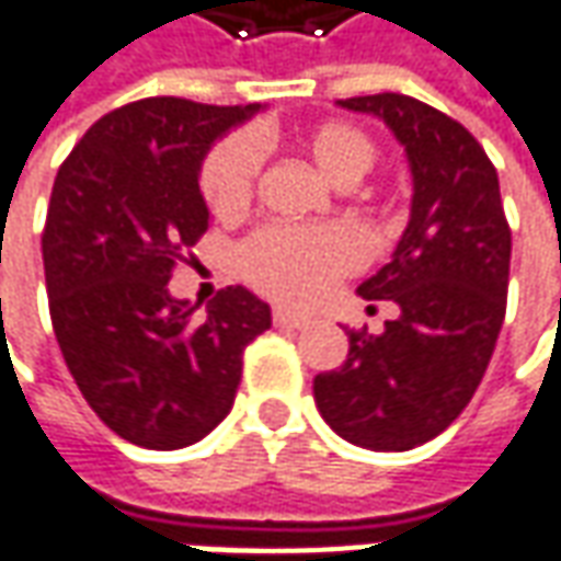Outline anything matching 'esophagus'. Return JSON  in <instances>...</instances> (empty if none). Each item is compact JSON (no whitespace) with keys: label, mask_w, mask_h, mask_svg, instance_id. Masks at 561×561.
<instances>
[{"label":"esophagus","mask_w":561,"mask_h":561,"mask_svg":"<svg viewBox=\"0 0 561 561\" xmlns=\"http://www.w3.org/2000/svg\"><path fill=\"white\" fill-rule=\"evenodd\" d=\"M273 322H276L279 329H304L310 319L298 317V313H291V310H282V307H276V310H273Z\"/></svg>","instance_id":"34e87169"}]
</instances>
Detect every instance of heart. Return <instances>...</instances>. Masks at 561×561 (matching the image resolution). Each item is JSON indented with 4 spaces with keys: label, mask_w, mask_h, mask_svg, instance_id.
<instances>
[{
    "label": "heart",
    "mask_w": 561,
    "mask_h": 561,
    "mask_svg": "<svg viewBox=\"0 0 561 561\" xmlns=\"http://www.w3.org/2000/svg\"><path fill=\"white\" fill-rule=\"evenodd\" d=\"M304 154L332 185L359 183L378 158L373 136L347 121H325L298 136ZM261 148L251 136H229L204 158L198 185L217 220H236L254 198ZM359 263L354 236L341 226H263L239 251L242 276L266 298L310 304Z\"/></svg>",
    "instance_id": "b5f03b06"
}]
</instances>
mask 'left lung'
Segmentation results:
<instances>
[{
    "label": "left lung",
    "instance_id": "1",
    "mask_svg": "<svg viewBox=\"0 0 561 561\" xmlns=\"http://www.w3.org/2000/svg\"><path fill=\"white\" fill-rule=\"evenodd\" d=\"M339 105L391 126L413 207L391 263L357 288L400 317L381 335L347 332V359L313 378V397L335 435L397 454L440 435L481 385L506 317L512 232L496 170L466 126L400 92Z\"/></svg>",
    "mask_w": 561,
    "mask_h": 561
}]
</instances>
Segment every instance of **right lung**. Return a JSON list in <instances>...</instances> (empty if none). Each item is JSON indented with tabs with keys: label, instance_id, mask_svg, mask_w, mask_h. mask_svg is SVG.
Masks as SVG:
<instances>
[{
	"label": "right lung",
	"instance_id": "right-lung-1",
	"mask_svg": "<svg viewBox=\"0 0 561 561\" xmlns=\"http://www.w3.org/2000/svg\"><path fill=\"white\" fill-rule=\"evenodd\" d=\"M254 111L129 102L89 126L51 185L43 266L55 339L95 415L148 450H180L220 425L244 347L273 322L242 285L222 288L204 317L167 291L207 232L204 154Z\"/></svg>",
	"mask_w": 561,
	"mask_h": 561
}]
</instances>
